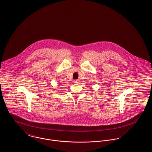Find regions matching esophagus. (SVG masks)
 I'll return each instance as SVG.
<instances>
[{"instance_id": "34e87169", "label": "esophagus", "mask_w": 152, "mask_h": 152, "mask_svg": "<svg viewBox=\"0 0 152 152\" xmlns=\"http://www.w3.org/2000/svg\"><path fill=\"white\" fill-rule=\"evenodd\" d=\"M80 82V80H76L74 81V83H75V84H79Z\"/></svg>"}]
</instances>
